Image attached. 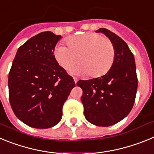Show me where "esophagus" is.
I'll return each mask as SVG.
<instances>
[{
    "label": "esophagus",
    "mask_w": 154,
    "mask_h": 154,
    "mask_svg": "<svg viewBox=\"0 0 154 154\" xmlns=\"http://www.w3.org/2000/svg\"><path fill=\"white\" fill-rule=\"evenodd\" d=\"M73 79H74V82H75V83H77V82H78V79L76 78V77H73Z\"/></svg>",
    "instance_id": "esophagus-1"
}]
</instances>
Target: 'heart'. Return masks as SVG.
Instances as JSON below:
<instances>
[{"mask_svg":"<svg viewBox=\"0 0 154 154\" xmlns=\"http://www.w3.org/2000/svg\"><path fill=\"white\" fill-rule=\"evenodd\" d=\"M67 46L58 44L54 51V57L61 67L69 70L76 63L79 65L75 72L97 78L106 74L115 60L114 45L103 35L93 32L70 37Z\"/></svg>","mask_w":154,"mask_h":154,"instance_id":"1","label":"heart"}]
</instances>
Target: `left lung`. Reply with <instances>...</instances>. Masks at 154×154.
<instances>
[{"label":"left lung","mask_w":154,"mask_h":154,"mask_svg":"<svg viewBox=\"0 0 154 154\" xmlns=\"http://www.w3.org/2000/svg\"><path fill=\"white\" fill-rule=\"evenodd\" d=\"M113 43L116 56L108 72L99 78L79 80L82 89L84 115L89 123L99 126L117 123L130 113L135 103L138 79L134 56L127 44L113 32L100 28Z\"/></svg>","instance_id":"obj_1"}]
</instances>
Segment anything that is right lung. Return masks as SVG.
Listing matches in <instances>:
<instances>
[{
    "mask_svg": "<svg viewBox=\"0 0 154 154\" xmlns=\"http://www.w3.org/2000/svg\"><path fill=\"white\" fill-rule=\"evenodd\" d=\"M62 38L51 31L32 37L19 48L8 75L9 101L21 122L37 129L55 126L75 85L54 57Z\"/></svg>",
    "mask_w": 154,
    "mask_h": 154,
    "instance_id": "add662e5",
    "label": "right lung"
}]
</instances>
